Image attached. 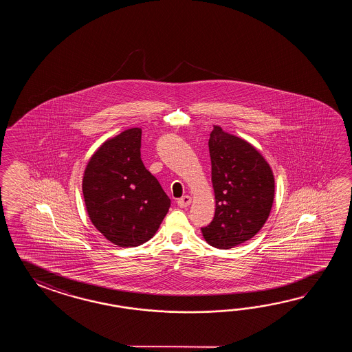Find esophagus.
I'll use <instances>...</instances> for the list:
<instances>
[{
	"instance_id": "obj_1",
	"label": "esophagus",
	"mask_w": 352,
	"mask_h": 352,
	"mask_svg": "<svg viewBox=\"0 0 352 352\" xmlns=\"http://www.w3.org/2000/svg\"><path fill=\"white\" fill-rule=\"evenodd\" d=\"M191 201H192V199H191V196H188V195H185V196H182L181 199H179V201H177V204H179V208H187L190 204H191Z\"/></svg>"
}]
</instances>
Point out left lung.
<instances>
[{"instance_id": "8db88e82", "label": "left lung", "mask_w": 352, "mask_h": 352, "mask_svg": "<svg viewBox=\"0 0 352 352\" xmlns=\"http://www.w3.org/2000/svg\"><path fill=\"white\" fill-rule=\"evenodd\" d=\"M209 151L215 217L202 236L211 247L230 249L252 239L268 220L274 175L252 143L219 126L210 133Z\"/></svg>"}]
</instances>
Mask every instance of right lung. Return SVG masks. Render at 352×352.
Listing matches in <instances>:
<instances>
[{
  "label": "right lung",
  "mask_w": 352,
  "mask_h": 352,
  "mask_svg": "<svg viewBox=\"0 0 352 352\" xmlns=\"http://www.w3.org/2000/svg\"><path fill=\"white\" fill-rule=\"evenodd\" d=\"M141 128L108 138L90 157L82 196L91 224L118 247H138L156 234L171 200L141 160Z\"/></svg>",
  "instance_id": "right-lung-1"
}]
</instances>
